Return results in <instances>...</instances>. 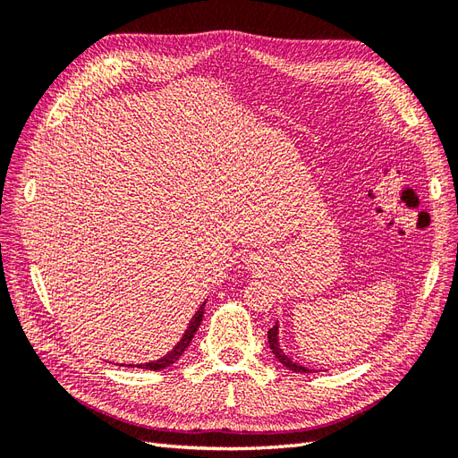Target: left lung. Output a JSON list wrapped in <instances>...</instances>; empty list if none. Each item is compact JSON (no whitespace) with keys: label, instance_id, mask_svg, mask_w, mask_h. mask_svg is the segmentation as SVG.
Segmentation results:
<instances>
[{"label":"left lung","instance_id":"8db88e82","mask_svg":"<svg viewBox=\"0 0 458 458\" xmlns=\"http://www.w3.org/2000/svg\"><path fill=\"white\" fill-rule=\"evenodd\" d=\"M267 342H269V348H271L273 355L276 357V361H279L281 365H284L288 370H294V372H318V370L308 369L306 365H300V363L293 361V359H290V357L283 352L281 342H279V323H275V327L267 330Z\"/></svg>","mask_w":458,"mask_h":458}]
</instances>
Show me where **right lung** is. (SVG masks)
Wrapping results in <instances>:
<instances>
[{
	"instance_id": "obj_1",
	"label": "right lung",
	"mask_w": 458,
	"mask_h": 458,
	"mask_svg": "<svg viewBox=\"0 0 458 458\" xmlns=\"http://www.w3.org/2000/svg\"><path fill=\"white\" fill-rule=\"evenodd\" d=\"M204 306H206V301L202 303V306L197 310V313L192 315V318H191V323H189V327H187V330L183 332V336H182V340H179L174 348L165 353L164 357H160V359H157V361H148V363H130L128 367H135V369H145V370H162V369H165V367H170V365H174L179 357H182L183 353H185V350L189 348V344L192 342V338H195V335H197V330H199V327H200V323H202V317H204ZM123 367V365H122Z\"/></svg>"
}]
</instances>
